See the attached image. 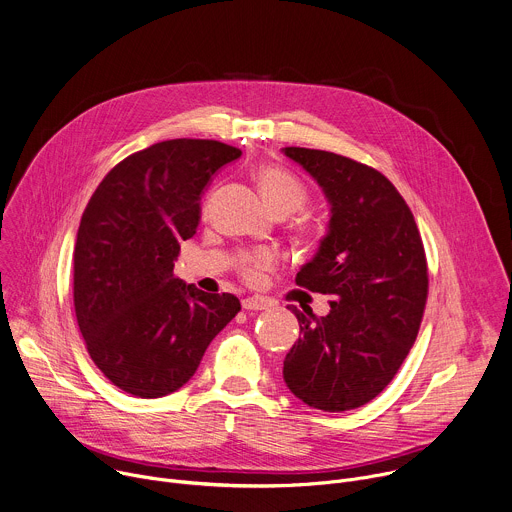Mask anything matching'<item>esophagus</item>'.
I'll return each instance as SVG.
<instances>
[{
  "label": "esophagus",
  "mask_w": 512,
  "mask_h": 512,
  "mask_svg": "<svg viewBox=\"0 0 512 512\" xmlns=\"http://www.w3.org/2000/svg\"><path fill=\"white\" fill-rule=\"evenodd\" d=\"M243 310H269L271 308V304L267 302V300H263V298H245L243 302Z\"/></svg>",
  "instance_id": "34e87169"
}]
</instances>
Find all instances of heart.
<instances>
[{
	"label": "heart",
	"instance_id": "heart-1",
	"mask_svg": "<svg viewBox=\"0 0 512 512\" xmlns=\"http://www.w3.org/2000/svg\"><path fill=\"white\" fill-rule=\"evenodd\" d=\"M257 184L273 212L291 214L300 210L308 200L306 186L300 182V178L277 166H263L257 172ZM269 265L271 255L267 251H247L239 257V267L247 279H257Z\"/></svg>",
	"mask_w": 512,
	"mask_h": 512
}]
</instances>
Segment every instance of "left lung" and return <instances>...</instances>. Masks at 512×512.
I'll return each mask as SVG.
<instances>
[{"label":"left lung","mask_w":512,"mask_h":512,"mask_svg":"<svg viewBox=\"0 0 512 512\" xmlns=\"http://www.w3.org/2000/svg\"><path fill=\"white\" fill-rule=\"evenodd\" d=\"M322 188L330 221L296 283L328 294L330 312L287 306L300 338L283 360L287 389L322 411L373 401L409 354L427 300V263L415 218L397 188L350 158L283 148Z\"/></svg>","instance_id":"8db88e82"}]
</instances>
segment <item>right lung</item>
Returning <instances> with one entry per match:
<instances>
[{
	"instance_id": "1",
	"label": "right lung",
	"mask_w": 512,
	"mask_h": 512,
	"mask_svg": "<svg viewBox=\"0 0 512 512\" xmlns=\"http://www.w3.org/2000/svg\"><path fill=\"white\" fill-rule=\"evenodd\" d=\"M241 150L168 139L119 162L91 196L75 243V312L99 371L121 391L158 399L196 373L204 350L241 310L174 277L196 233L200 198Z\"/></svg>"
}]
</instances>
